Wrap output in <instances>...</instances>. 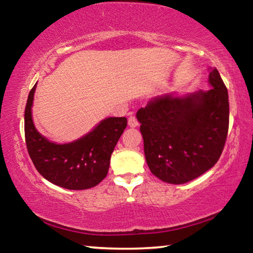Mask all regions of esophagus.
I'll use <instances>...</instances> for the list:
<instances>
[{"mask_svg": "<svg viewBox=\"0 0 253 253\" xmlns=\"http://www.w3.org/2000/svg\"><path fill=\"white\" fill-rule=\"evenodd\" d=\"M128 126L129 127L138 126V121H137V118L135 116H130L129 118H128Z\"/></svg>", "mask_w": 253, "mask_h": 253, "instance_id": "obj_1", "label": "esophagus"}]
</instances>
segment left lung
<instances>
[{
  "label": "left lung",
  "instance_id": "left-lung-1",
  "mask_svg": "<svg viewBox=\"0 0 253 253\" xmlns=\"http://www.w3.org/2000/svg\"><path fill=\"white\" fill-rule=\"evenodd\" d=\"M209 90L154 98L137 111L151 172L163 182L184 184L215 165L229 128V95L216 68Z\"/></svg>",
  "mask_w": 253,
  "mask_h": 253
}]
</instances>
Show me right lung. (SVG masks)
I'll return each mask as SVG.
<instances>
[{
	"mask_svg": "<svg viewBox=\"0 0 253 253\" xmlns=\"http://www.w3.org/2000/svg\"><path fill=\"white\" fill-rule=\"evenodd\" d=\"M37 84L29 93L24 111V132L29 155L38 172L67 190H87L106 177L110 156L127 126L126 117H107L80 138L57 144L34 126L32 106Z\"/></svg>",
	"mask_w": 253,
	"mask_h": 253,
	"instance_id": "obj_1",
	"label": "right lung"
}]
</instances>
